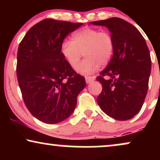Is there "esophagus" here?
Returning a JSON list of instances; mask_svg holds the SVG:
<instances>
[{
	"instance_id": "obj_1",
	"label": "esophagus",
	"mask_w": 160,
	"mask_h": 160,
	"mask_svg": "<svg viewBox=\"0 0 160 160\" xmlns=\"http://www.w3.org/2000/svg\"><path fill=\"white\" fill-rule=\"evenodd\" d=\"M85 79H86V82H87V83H89V82H92L93 80H95V78L92 76H86Z\"/></svg>"
}]
</instances>
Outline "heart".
<instances>
[{
  "mask_svg": "<svg viewBox=\"0 0 160 160\" xmlns=\"http://www.w3.org/2000/svg\"><path fill=\"white\" fill-rule=\"evenodd\" d=\"M114 49V39L111 33L92 28L74 33L72 40H65L61 44L62 55L72 68L77 67L84 53L86 58L77 68V71L82 74H92L100 65H107Z\"/></svg>",
  "mask_w": 160,
  "mask_h": 160,
  "instance_id": "heart-1",
  "label": "heart"
}]
</instances>
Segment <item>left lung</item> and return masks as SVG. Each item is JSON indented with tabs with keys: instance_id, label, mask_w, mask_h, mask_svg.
I'll return each instance as SVG.
<instances>
[{
	"instance_id": "8db88e82",
	"label": "left lung",
	"mask_w": 160,
	"mask_h": 160,
	"mask_svg": "<svg viewBox=\"0 0 160 160\" xmlns=\"http://www.w3.org/2000/svg\"><path fill=\"white\" fill-rule=\"evenodd\" d=\"M90 24L107 27L115 42L111 62L96 78L102 85L97 102L112 118L130 120L141 111L148 92L151 59L146 41L136 28L120 18Z\"/></svg>"
}]
</instances>
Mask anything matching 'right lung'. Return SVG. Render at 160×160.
Wrapping results in <instances>:
<instances>
[{
    "label": "right lung",
    "instance_id": "right-lung-1",
    "mask_svg": "<svg viewBox=\"0 0 160 160\" xmlns=\"http://www.w3.org/2000/svg\"><path fill=\"white\" fill-rule=\"evenodd\" d=\"M82 25L43 19L31 28L19 43L16 73L23 101L30 113L46 123L69 117L86 86L85 78L61 52L65 37Z\"/></svg>",
    "mask_w": 160,
    "mask_h": 160
}]
</instances>
